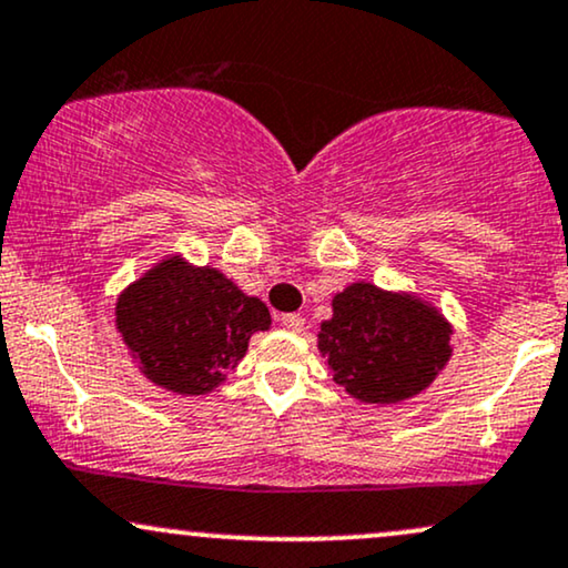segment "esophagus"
Returning a JSON list of instances; mask_svg holds the SVG:
<instances>
[{
	"instance_id": "34e87169",
	"label": "esophagus",
	"mask_w": 568,
	"mask_h": 568,
	"mask_svg": "<svg viewBox=\"0 0 568 568\" xmlns=\"http://www.w3.org/2000/svg\"><path fill=\"white\" fill-rule=\"evenodd\" d=\"M280 323H283V327H288L291 333H302L306 325L302 314H283V317H280Z\"/></svg>"
}]
</instances>
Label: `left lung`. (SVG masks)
I'll list each match as a JSON object with an SVG mask.
<instances>
[{
    "label": "left lung",
    "instance_id": "obj_1",
    "mask_svg": "<svg viewBox=\"0 0 568 568\" xmlns=\"http://www.w3.org/2000/svg\"><path fill=\"white\" fill-rule=\"evenodd\" d=\"M317 349L333 381L365 405L413 399L434 384L453 357V323L432 302L409 291L346 285L333 296Z\"/></svg>",
    "mask_w": 568,
    "mask_h": 568
}]
</instances>
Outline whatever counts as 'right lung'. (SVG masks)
Here are the masks:
<instances>
[{
    "mask_svg": "<svg viewBox=\"0 0 568 568\" xmlns=\"http://www.w3.org/2000/svg\"><path fill=\"white\" fill-rule=\"evenodd\" d=\"M115 331L150 384L203 396L241 365L248 341L270 331L262 298L248 296L216 266L169 254L115 298Z\"/></svg>",
    "mask_w": 568,
    "mask_h": 568,
    "instance_id": "right-lung-1",
    "label": "right lung"
}]
</instances>
